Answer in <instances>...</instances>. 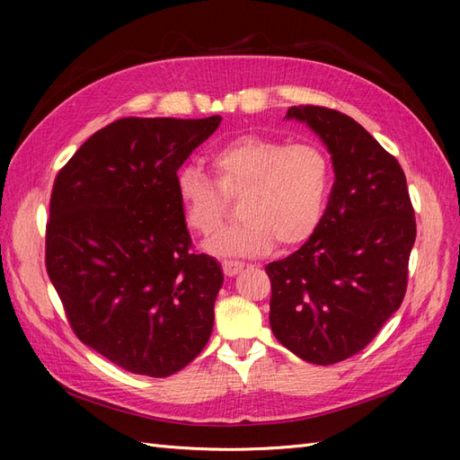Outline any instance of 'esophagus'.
Segmentation results:
<instances>
[{
    "instance_id": "esophagus-1",
    "label": "esophagus",
    "mask_w": 460,
    "mask_h": 460,
    "mask_svg": "<svg viewBox=\"0 0 460 460\" xmlns=\"http://www.w3.org/2000/svg\"><path fill=\"white\" fill-rule=\"evenodd\" d=\"M243 269V262L240 261H222V270L226 276H235Z\"/></svg>"
}]
</instances>
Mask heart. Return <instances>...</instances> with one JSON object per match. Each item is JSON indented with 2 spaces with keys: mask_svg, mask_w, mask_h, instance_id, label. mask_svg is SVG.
I'll return each mask as SVG.
<instances>
[{
  "mask_svg": "<svg viewBox=\"0 0 460 460\" xmlns=\"http://www.w3.org/2000/svg\"><path fill=\"white\" fill-rule=\"evenodd\" d=\"M217 182L198 166L176 176V196L188 226L213 235L225 220L228 198H238V217L208 242L218 255L255 257L274 243L291 249L307 242L324 215L330 161L314 144H286L267 136H240L211 155Z\"/></svg>",
  "mask_w": 460,
  "mask_h": 460,
  "instance_id": "b5f03b06",
  "label": "heart"
}]
</instances>
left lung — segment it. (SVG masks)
<instances>
[{"label":"left lung","instance_id":"left-lung-1","mask_svg":"<svg viewBox=\"0 0 460 460\" xmlns=\"http://www.w3.org/2000/svg\"><path fill=\"white\" fill-rule=\"evenodd\" d=\"M332 153L333 182L318 228L296 253L267 264L270 328L307 363L333 365L363 351L402 303L416 238L407 178L357 120L297 105Z\"/></svg>","mask_w":460,"mask_h":460}]
</instances>
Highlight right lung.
Masks as SVG:
<instances>
[{"instance_id": "right-lung-1", "label": "right lung", "mask_w": 460, "mask_h": 460, "mask_svg": "<svg viewBox=\"0 0 460 460\" xmlns=\"http://www.w3.org/2000/svg\"><path fill=\"white\" fill-rule=\"evenodd\" d=\"M220 120L119 119L55 176L49 280L76 338L128 372L171 376L211 336L225 276L193 252L176 172Z\"/></svg>"}]
</instances>
